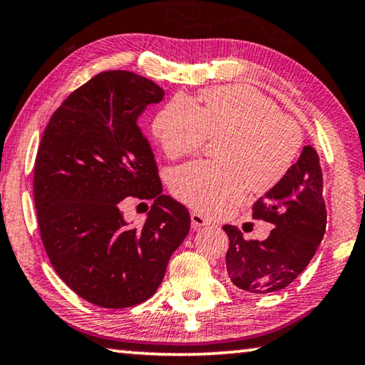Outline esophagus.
Segmentation results:
<instances>
[{
  "instance_id": "34e87169",
  "label": "esophagus",
  "mask_w": 365,
  "mask_h": 365,
  "mask_svg": "<svg viewBox=\"0 0 365 365\" xmlns=\"http://www.w3.org/2000/svg\"><path fill=\"white\" fill-rule=\"evenodd\" d=\"M190 222H192V227L194 228H200V227H205V225H210V220L209 218H205L199 212H190Z\"/></svg>"
}]
</instances>
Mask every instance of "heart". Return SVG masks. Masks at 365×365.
Masks as SVG:
<instances>
[{
    "mask_svg": "<svg viewBox=\"0 0 365 365\" xmlns=\"http://www.w3.org/2000/svg\"><path fill=\"white\" fill-rule=\"evenodd\" d=\"M202 104L176 94L153 120L155 137L168 158L197 151L209 137L220 161H192L173 171L178 199L204 214H218L243 197L276 187L302 148L300 127L274 101L248 85L205 89Z\"/></svg>",
    "mask_w": 365,
    "mask_h": 365,
    "instance_id": "obj_1",
    "label": "heart"
}]
</instances>
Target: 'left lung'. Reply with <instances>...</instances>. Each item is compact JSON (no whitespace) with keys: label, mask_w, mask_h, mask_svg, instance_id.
Instances as JSON below:
<instances>
[{"label":"left lung","mask_w":365,"mask_h":365,"mask_svg":"<svg viewBox=\"0 0 365 365\" xmlns=\"http://www.w3.org/2000/svg\"><path fill=\"white\" fill-rule=\"evenodd\" d=\"M253 218L272 223L262 241L245 240L225 225L228 277L251 294L277 292L305 271L327 230L323 175L315 148L304 147L297 163L276 187L255 202Z\"/></svg>","instance_id":"8db88e82"}]
</instances>
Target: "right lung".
<instances>
[{"label": "right lung", "instance_id": "1", "mask_svg": "<svg viewBox=\"0 0 365 365\" xmlns=\"http://www.w3.org/2000/svg\"><path fill=\"white\" fill-rule=\"evenodd\" d=\"M165 91L132 71L98 73L50 117L34 166L43 248L60 279L91 304L127 308L148 300L190 228L186 207L161 194L155 155L138 127ZM125 197L153 198L132 227Z\"/></svg>", "mask_w": 365, "mask_h": 365}]
</instances>
